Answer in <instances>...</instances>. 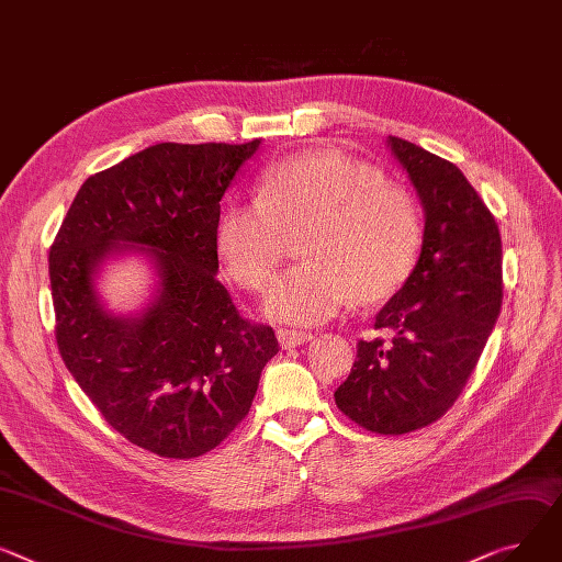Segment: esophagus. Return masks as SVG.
Listing matches in <instances>:
<instances>
[{
    "mask_svg": "<svg viewBox=\"0 0 562 562\" xmlns=\"http://www.w3.org/2000/svg\"><path fill=\"white\" fill-rule=\"evenodd\" d=\"M312 339L310 331H301V329H289V327H280L278 329V341L284 350H291V348H297L303 346Z\"/></svg>",
    "mask_w": 562,
    "mask_h": 562,
    "instance_id": "esophagus-1",
    "label": "esophagus"
}]
</instances>
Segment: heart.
Listing matches in <instances>:
<instances>
[{
    "mask_svg": "<svg viewBox=\"0 0 562 562\" xmlns=\"http://www.w3.org/2000/svg\"><path fill=\"white\" fill-rule=\"evenodd\" d=\"M303 233L307 259L280 276L265 312L289 325H321L355 297L378 303L393 295L420 250V214L384 173L336 148L273 162L259 178V196L221 207L214 246L228 278L265 289L282 257L286 235Z\"/></svg>",
    "mask_w": 562,
    "mask_h": 562,
    "instance_id": "b5f03b06",
    "label": "heart"
}]
</instances>
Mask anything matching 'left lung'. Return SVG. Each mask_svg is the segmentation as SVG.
<instances>
[{
  "label": "left lung",
  "instance_id": "8db88e82",
  "mask_svg": "<svg viewBox=\"0 0 562 562\" xmlns=\"http://www.w3.org/2000/svg\"><path fill=\"white\" fill-rule=\"evenodd\" d=\"M425 210L416 269L382 307L375 329L393 341H359L334 400L359 427L397 436L436 423L461 395L502 310V237L461 169L423 146L389 137Z\"/></svg>",
  "mask_w": 562,
  "mask_h": 562
}]
</instances>
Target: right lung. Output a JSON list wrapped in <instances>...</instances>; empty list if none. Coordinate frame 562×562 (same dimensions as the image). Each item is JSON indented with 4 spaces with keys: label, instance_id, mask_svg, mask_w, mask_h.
<instances>
[{
    "label": "right lung",
    "instance_id": "obj_1",
    "mask_svg": "<svg viewBox=\"0 0 562 562\" xmlns=\"http://www.w3.org/2000/svg\"><path fill=\"white\" fill-rule=\"evenodd\" d=\"M246 144L162 142L90 176L49 248L56 344L103 420L165 459H194L248 416L278 355L269 325L239 316L218 280L214 228ZM139 251L157 269L153 303L108 313L93 280Z\"/></svg>",
    "mask_w": 562,
    "mask_h": 562
}]
</instances>
